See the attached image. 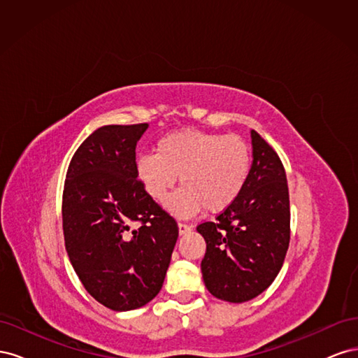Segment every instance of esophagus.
I'll return each mask as SVG.
<instances>
[{"label":"esophagus","instance_id":"obj_1","mask_svg":"<svg viewBox=\"0 0 358 358\" xmlns=\"http://www.w3.org/2000/svg\"><path fill=\"white\" fill-rule=\"evenodd\" d=\"M178 227H179V234H180V236L192 230V225L185 224V222H179V224H178Z\"/></svg>","mask_w":358,"mask_h":358}]
</instances>
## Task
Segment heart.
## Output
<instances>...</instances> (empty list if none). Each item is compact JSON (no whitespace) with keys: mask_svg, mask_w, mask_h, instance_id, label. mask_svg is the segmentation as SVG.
<instances>
[{"mask_svg":"<svg viewBox=\"0 0 358 358\" xmlns=\"http://www.w3.org/2000/svg\"><path fill=\"white\" fill-rule=\"evenodd\" d=\"M251 170V152L245 140L185 128L158 138L155 154L136 159V175L150 199L164 201L178 176L180 188L167 201L178 216H192L203 208L225 210L239 197Z\"/></svg>","mask_w":358,"mask_h":358,"instance_id":"obj_1","label":"heart"}]
</instances>
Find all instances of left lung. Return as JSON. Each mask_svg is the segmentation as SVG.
Here are the masks:
<instances>
[{"instance_id":"obj_1","label":"left lung","mask_w":358,"mask_h":358,"mask_svg":"<svg viewBox=\"0 0 358 358\" xmlns=\"http://www.w3.org/2000/svg\"><path fill=\"white\" fill-rule=\"evenodd\" d=\"M252 166L234 200L213 222L197 225L206 241L201 273L212 296L243 303L270 287L289 245V196L278 154L254 129Z\"/></svg>"}]
</instances>
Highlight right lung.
Listing matches in <instances>:
<instances>
[{
    "mask_svg": "<svg viewBox=\"0 0 358 358\" xmlns=\"http://www.w3.org/2000/svg\"><path fill=\"white\" fill-rule=\"evenodd\" d=\"M148 124L104 125L76 150L62 194V230L74 272L112 310L145 306L162 287L179 229L136 175ZM131 222H138L137 229Z\"/></svg>",
    "mask_w": 358,
    "mask_h": 358,
    "instance_id": "right-lung-1",
    "label": "right lung"
}]
</instances>
